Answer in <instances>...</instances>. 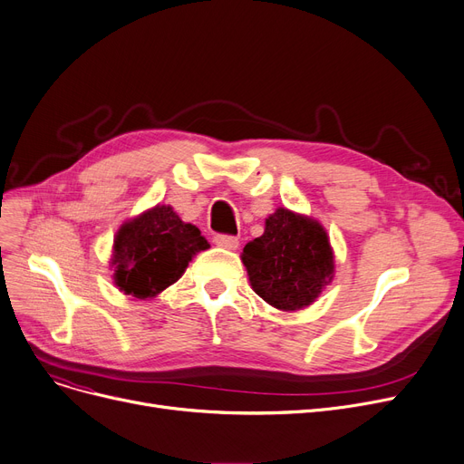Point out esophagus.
<instances>
[{
    "instance_id": "obj_1",
    "label": "esophagus",
    "mask_w": 464,
    "mask_h": 464,
    "mask_svg": "<svg viewBox=\"0 0 464 464\" xmlns=\"http://www.w3.org/2000/svg\"><path fill=\"white\" fill-rule=\"evenodd\" d=\"M216 245L221 248H227V250H237L238 248V238L235 235H226V233H219L214 237Z\"/></svg>"
}]
</instances>
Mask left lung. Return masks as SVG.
I'll return each mask as SVG.
<instances>
[{"instance_id": "left-lung-1", "label": "left lung", "mask_w": 464, "mask_h": 464, "mask_svg": "<svg viewBox=\"0 0 464 464\" xmlns=\"http://www.w3.org/2000/svg\"><path fill=\"white\" fill-rule=\"evenodd\" d=\"M254 292L269 305L297 311L311 305L334 273L328 235L318 221L278 208L266 231L243 250Z\"/></svg>"}]
</instances>
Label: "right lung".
<instances>
[{
	"label": "right lung",
	"mask_w": 464,
	"mask_h": 464,
	"mask_svg": "<svg viewBox=\"0 0 464 464\" xmlns=\"http://www.w3.org/2000/svg\"><path fill=\"white\" fill-rule=\"evenodd\" d=\"M207 238L184 224L170 207H155L119 229L113 246L115 285L146 299L182 276L191 257L207 250Z\"/></svg>",
	"instance_id": "add662e5"
}]
</instances>
